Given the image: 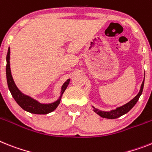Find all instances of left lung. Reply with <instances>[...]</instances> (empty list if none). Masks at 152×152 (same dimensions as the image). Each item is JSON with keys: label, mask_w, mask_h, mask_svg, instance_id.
Masks as SVG:
<instances>
[{"label": "left lung", "mask_w": 152, "mask_h": 152, "mask_svg": "<svg viewBox=\"0 0 152 152\" xmlns=\"http://www.w3.org/2000/svg\"><path fill=\"white\" fill-rule=\"evenodd\" d=\"M144 83H145V78H144L143 82L141 83V89H140V91L137 94V95L135 97H134L131 101H129L128 103L124 104V105L121 106V107H117L115 110H112L110 111H103V110H100L96 109L94 107H93L94 111L97 113L98 115H100L101 117L107 118V119H116V118H118L121 116L125 114V113H127V112L130 111L133 108L134 106L136 104V103L138 100L139 97L141 96V94H142V91H143Z\"/></svg>", "instance_id": "obj_1"}]
</instances>
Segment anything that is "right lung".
Wrapping results in <instances>:
<instances>
[{
  "instance_id": "right-lung-1",
  "label": "right lung",
  "mask_w": 152,
  "mask_h": 152,
  "mask_svg": "<svg viewBox=\"0 0 152 152\" xmlns=\"http://www.w3.org/2000/svg\"><path fill=\"white\" fill-rule=\"evenodd\" d=\"M10 53H11V52H10V47H9L7 58H6V61H7L6 76H7V82L9 90L11 92V95H12L15 101L17 102V104L23 110H25L29 113H35V114H47V113H51L53 110H55L58 106V104H60L61 97H62V94L69 83L70 79H68L66 80L62 86L60 96L58 100H56L53 103H51V104H41L39 101H37L36 100L33 99L29 96H27L23 94L22 92L20 91V90L15 85L13 77L11 76V67H10Z\"/></svg>"
}]
</instances>
